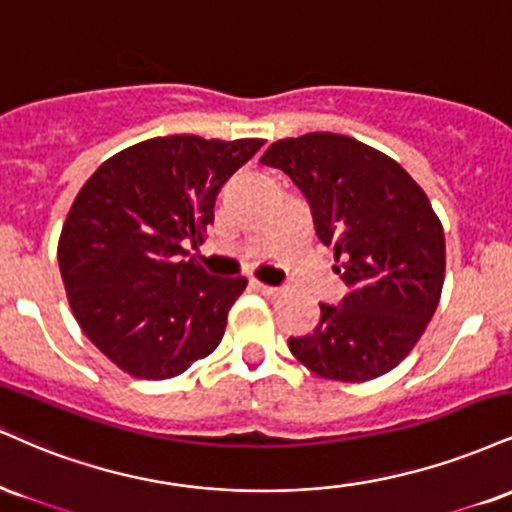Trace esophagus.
<instances>
[{
	"label": "esophagus",
	"instance_id": "obj_1",
	"mask_svg": "<svg viewBox=\"0 0 512 512\" xmlns=\"http://www.w3.org/2000/svg\"><path fill=\"white\" fill-rule=\"evenodd\" d=\"M252 288H255V291H260L262 295H272V298H276V295L286 293V291H283V288H279V286H269V283H262V281H252Z\"/></svg>",
	"mask_w": 512,
	"mask_h": 512
}]
</instances>
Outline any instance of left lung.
Listing matches in <instances>:
<instances>
[{
	"instance_id": "8db88e82",
	"label": "left lung",
	"mask_w": 512,
	"mask_h": 512,
	"mask_svg": "<svg viewBox=\"0 0 512 512\" xmlns=\"http://www.w3.org/2000/svg\"><path fill=\"white\" fill-rule=\"evenodd\" d=\"M262 164L305 195L348 293L319 305L315 331L288 348L317 377L369 381L415 348L439 305L446 240L424 190L396 159L338 133L276 140Z\"/></svg>"
}]
</instances>
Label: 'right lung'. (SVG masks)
I'll use <instances>...</instances> for the list:
<instances>
[{
    "label": "right lung",
    "instance_id": "add662e5",
    "mask_svg": "<svg viewBox=\"0 0 512 512\" xmlns=\"http://www.w3.org/2000/svg\"><path fill=\"white\" fill-rule=\"evenodd\" d=\"M262 145L150 138L109 157L73 200L57 250L69 305L131 377H176L221 343L248 279L209 276L183 245L202 243L221 186Z\"/></svg>",
    "mask_w": 512,
    "mask_h": 512
}]
</instances>
